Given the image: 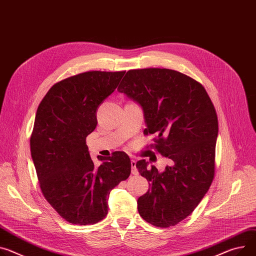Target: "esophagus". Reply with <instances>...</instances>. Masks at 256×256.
Wrapping results in <instances>:
<instances>
[{
  "mask_svg": "<svg viewBox=\"0 0 256 256\" xmlns=\"http://www.w3.org/2000/svg\"><path fill=\"white\" fill-rule=\"evenodd\" d=\"M131 173L133 175L138 174V170H137V168H136V161L135 160H131Z\"/></svg>",
  "mask_w": 256,
  "mask_h": 256,
  "instance_id": "obj_1",
  "label": "esophagus"
}]
</instances>
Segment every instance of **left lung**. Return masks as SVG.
I'll use <instances>...</instances> for the list:
<instances>
[{
  "label": "left lung",
  "mask_w": 256,
  "mask_h": 256,
  "mask_svg": "<svg viewBox=\"0 0 256 256\" xmlns=\"http://www.w3.org/2000/svg\"><path fill=\"white\" fill-rule=\"evenodd\" d=\"M118 91L140 104L156 148L169 160L163 172L140 160L136 168L148 182L137 200L142 218L158 228L178 224L208 192L215 168L218 120L205 88L168 68L130 70Z\"/></svg>",
  "instance_id": "8db88e82"
}]
</instances>
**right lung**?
Wrapping results in <instances>:
<instances>
[{
    "instance_id": "1",
    "label": "right lung",
    "mask_w": 256,
    "mask_h": 256,
    "mask_svg": "<svg viewBox=\"0 0 256 256\" xmlns=\"http://www.w3.org/2000/svg\"><path fill=\"white\" fill-rule=\"evenodd\" d=\"M125 72L92 70L54 84L38 104L30 154L47 202L66 222L94 224L108 214L110 190L129 178L131 162L114 152L96 167L86 137L97 125L100 104Z\"/></svg>"
}]
</instances>
